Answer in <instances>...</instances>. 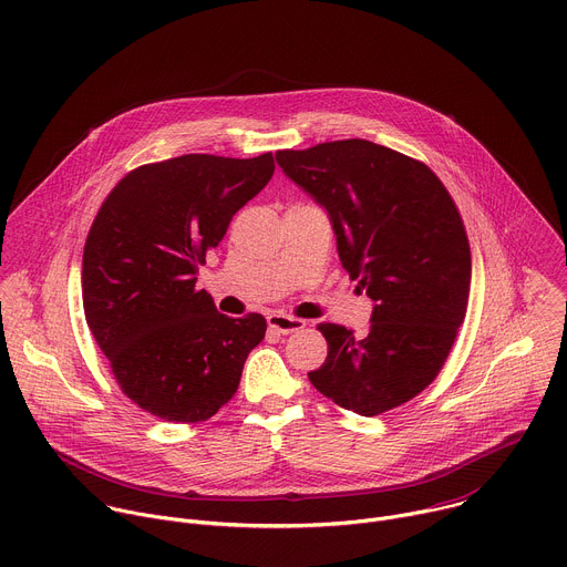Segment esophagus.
I'll list each match as a JSON object with an SVG mask.
<instances>
[{
  "mask_svg": "<svg viewBox=\"0 0 567 567\" xmlns=\"http://www.w3.org/2000/svg\"><path fill=\"white\" fill-rule=\"evenodd\" d=\"M267 322L269 328L280 332V334H293L298 330L305 328V320L302 318H296V316H287V313H280V311H274L267 316Z\"/></svg>",
  "mask_w": 567,
  "mask_h": 567,
  "instance_id": "esophagus-1",
  "label": "esophagus"
}]
</instances>
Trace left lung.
Listing matches in <instances>:
<instances>
[{
	"instance_id": "1",
	"label": "left lung",
	"mask_w": 567,
	"mask_h": 567,
	"mask_svg": "<svg viewBox=\"0 0 567 567\" xmlns=\"http://www.w3.org/2000/svg\"><path fill=\"white\" fill-rule=\"evenodd\" d=\"M276 161L326 208L343 269L374 305L363 337L318 326L330 352L309 381L363 417L401 406L437 377L466 313L471 251L449 190L420 161L365 138Z\"/></svg>"
}]
</instances>
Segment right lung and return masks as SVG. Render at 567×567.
I'll list each match as a JSON object with an SVG mask.
<instances>
[{"label":"right lung","instance_id":"add662e5","mask_svg":"<svg viewBox=\"0 0 567 567\" xmlns=\"http://www.w3.org/2000/svg\"><path fill=\"white\" fill-rule=\"evenodd\" d=\"M274 171L271 152L184 154L132 171L103 202L85 241L83 307L138 409L166 422H204L235 394L267 320L219 313L195 282L233 215Z\"/></svg>","mask_w":567,"mask_h":567}]
</instances>
